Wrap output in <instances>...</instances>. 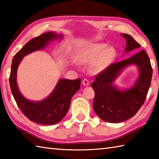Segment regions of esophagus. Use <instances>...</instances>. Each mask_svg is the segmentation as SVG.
<instances>
[{"mask_svg": "<svg viewBox=\"0 0 159 159\" xmlns=\"http://www.w3.org/2000/svg\"><path fill=\"white\" fill-rule=\"evenodd\" d=\"M83 85H84V86H88L89 85V80L88 79H84L83 80Z\"/></svg>", "mask_w": 159, "mask_h": 159, "instance_id": "34e87169", "label": "esophagus"}]
</instances>
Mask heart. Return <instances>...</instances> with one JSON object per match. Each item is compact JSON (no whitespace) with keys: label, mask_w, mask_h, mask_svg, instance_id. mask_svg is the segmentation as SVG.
Returning a JSON list of instances; mask_svg holds the SVG:
<instances>
[{"label":"heart","mask_w":159,"mask_h":159,"mask_svg":"<svg viewBox=\"0 0 159 159\" xmlns=\"http://www.w3.org/2000/svg\"><path fill=\"white\" fill-rule=\"evenodd\" d=\"M116 51L113 47L104 43H89L79 52L80 61L93 63V69L96 72H102L107 69L116 59Z\"/></svg>","instance_id":"1"}]
</instances>
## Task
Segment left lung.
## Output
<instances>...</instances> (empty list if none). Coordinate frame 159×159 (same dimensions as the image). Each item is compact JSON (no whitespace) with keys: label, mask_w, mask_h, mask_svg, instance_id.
I'll use <instances>...</instances> for the list:
<instances>
[{"label":"left lung","mask_w":159,"mask_h":159,"mask_svg":"<svg viewBox=\"0 0 159 159\" xmlns=\"http://www.w3.org/2000/svg\"><path fill=\"white\" fill-rule=\"evenodd\" d=\"M126 41L125 53L139 48L141 45L133 37L121 33ZM134 65L139 76L130 89L120 90L114 82L126 67ZM152 68L146 52L141 50L130 58L111 64L96 77L92 87L95 92L93 107L97 116L110 123H120L133 117L143 105L149 90Z\"/></svg>","instance_id":"1"}]
</instances>
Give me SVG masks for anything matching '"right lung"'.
Returning <instances> with one entry per match:
<instances>
[{"mask_svg":"<svg viewBox=\"0 0 159 159\" xmlns=\"http://www.w3.org/2000/svg\"><path fill=\"white\" fill-rule=\"evenodd\" d=\"M62 38V34H57L54 31L43 33L26 43L12 60L9 84L13 96L24 115L31 121L39 124H55L65 117L70 109L71 99L80 89V79H61L48 97L40 101H32L26 98L20 92L17 84V70L24 57L43 49L52 40Z\"/></svg>","mask_w":159,"mask_h":159,"instance_id":"obj_1","label":"right lung"}]
</instances>
